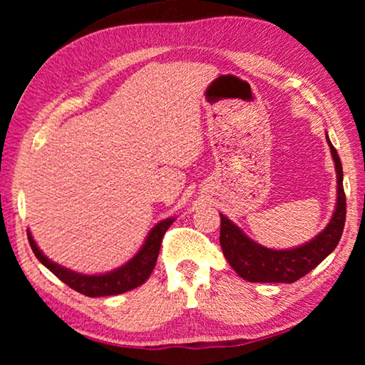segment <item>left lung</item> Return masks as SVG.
<instances>
[{
    "instance_id": "obj_1",
    "label": "left lung",
    "mask_w": 365,
    "mask_h": 365,
    "mask_svg": "<svg viewBox=\"0 0 365 365\" xmlns=\"http://www.w3.org/2000/svg\"><path fill=\"white\" fill-rule=\"evenodd\" d=\"M327 141L336 169V206L329 225L311 242L293 250H269L252 242L230 219L220 214L222 252L242 279L255 283H293L316 269L336 248L346 220V195L341 160L329 137Z\"/></svg>"
}]
</instances>
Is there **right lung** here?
Here are the masks:
<instances>
[{"mask_svg": "<svg viewBox=\"0 0 365 365\" xmlns=\"http://www.w3.org/2000/svg\"><path fill=\"white\" fill-rule=\"evenodd\" d=\"M172 222H174V219L170 217L154 225L151 228V232L148 233L141 250L130 259V261L123 264L119 269L108 272V274H101V275L77 274V272L69 270L63 267V265L49 261V259L38 250V246H36L30 232H27V237L36 259H38L46 269L51 270L61 282H64L67 287H71L72 289H76V292L82 293L85 296L98 298V296L120 294V293L130 292V289L137 288L140 285H143V283L148 280V277L151 275L154 265H156L164 233L168 232V228L172 225Z\"/></svg>", "mask_w": 365, "mask_h": 365, "instance_id": "add662e5", "label": "right lung"}]
</instances>
